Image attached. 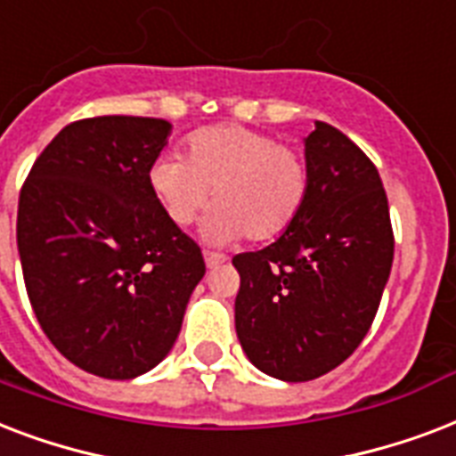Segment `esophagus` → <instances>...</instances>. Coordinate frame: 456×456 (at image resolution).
I'll list each match as a JSON object with an SVG mask.
<instances>
[{"label": "esophagus", "mask_w": 456, "mask_h": 456, "mask_svg": "<svg viewBox=\"0 0 456 456\" xmlns=\"http://www.w3.org/2000/svg\"><path fill=\"white\" fill-rule=\"evenodd\" d=\"M225 256L224 254L218 252H204V264H207V268H216L218 264H224Z\"/></svg>", "instance_id": "1"}]
</instances>
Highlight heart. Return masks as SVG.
Returning a JSON list of instances; mask_svg holds the SVG:
<instances>
[{"label": "heart", "instance_id": "obj_1", "mask_svg": "<svg viewBox=\"0 0 456 456\" xmlns=\"http://www.w3.org/2000/svg\"><path fill=\"white\" fill-rule=\"evenodd\" d=\"M150 188L166 216L190 225L214 202L204 238L254 242L281 238L302 214L309 197V166L297 150L276 137L224 123L185 140V161L171 154L150 166Z\"/></svg>", "mask_w": 456, "mask_h": 456}]
</instances>
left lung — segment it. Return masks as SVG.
I'll return each mask as SVG.
<instances>
[{
    "mask_svg": "<svg viewBox=\"0 0 456 456\" xmlns=\"http://www.w3.org/2000/svg\"><path fill=\"white\" fill-rule=\"evenodd\" d=\"M309 197L297 221L259 252L232 256L235 330L247 359L305 383L347 359L379 312L395 238L376 166L340 130L305 137Z\"/></svg>",
    "mask_w": 456,
    "mask_h": 456,
    "instance_id": "1",
    "label": "left lung"
}]
</instances>
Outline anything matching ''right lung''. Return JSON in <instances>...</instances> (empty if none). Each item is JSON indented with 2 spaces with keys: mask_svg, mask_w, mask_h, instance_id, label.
I'll list each match as a JSON object with an SVG mask.
<instances>
[{
  "mask_svg": "<svg viewBox=\"0 0 456 456\" xmlns=\"http://www.w3.org/2000/svg\"><path fill=\"white\" fill-rule=\"evenodd\" d=\"M171 123L97 116L45 147L19 197L20 266L52 345L100 379L154 369L202 281V249L166 216L150 166Z\"/></svg>",
  "mask_w": 456,
  "mask_h": 456,
  "instance_id": "right-lung-1",
  "label": "right lung"
}]
</instances>
